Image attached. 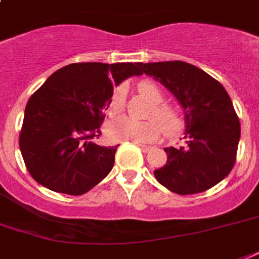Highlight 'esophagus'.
Instances as JSON below:
<instances>
[{"label": "esophagus", "mask_w": 259, "mask_h": 259, "mask_svg": "<svg viewBox=\"0 0 259 259\" xmlns=\"http://www.w3.org/2000/svg\"><path fill=\"white\" fill-rule=\"evenodd\" d=\"M138 146H140V148H141V150L142 152H150V150L153 149V148H152V146H149V145H142V144H137Z\"/></svg>", "instance_id": "1"}]
</instances>
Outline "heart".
Wrapping results in <instances>:
<instances>
[{"mask_svg":"<svg viewBox=\"0 0 259 259\" xmlns=\"http://www.w3.org/2000/svg\"><path fill=\"white\" fill-rule=\"evenodd\" d=\"M138 90L145 95L152 103L153 109L149 113V118L154 121L137 122L129 117L115 118L107 126V136L113 141L132 142H152L158 137L160 129L165 136H176L184 127V118L180 110L164 102V93L156 83L150 80H142L138 83ZM126 101L125 86H118L113 90L110 97L107 111L110 115H117L123 110Z\"/></svg>","mask_w":259,"mask_h":259,"instance_id":"1","label":"heart"}]
</instances>
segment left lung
<instances>
[{
  "label": "left lung",
  "instance_id": "8db88e82",
  "mask_svg": "<svg viewBox=\"0 0 259 259\" xmlns=\"http://www.w3.org/2000/svg\"><path fill=\"white\" fill-rule=\"evenodd\" d=\"M184 109L185 144L165 148L166 164L154 170L156 180L179 195L212 188L235 164L241 123L230 95L211 75L189 63H141Z\"/></svg>",
  "mask_w": 259,
  "mask_h": 259
}]
</instances>
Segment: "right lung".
Masks as SVG:
<instances>
[{
	"label": "right lung",
	"mask_w": 259,
	"mask_h": 259,
	"mask_svg": "<svg viewBox=\"0 0 259 259\" xmlns=\"http://www.w3.org/2000/svg\"><path fill=\"white\" fill-rule=\"evenodd\" d=\"M133 75H142L141 63H72L29 98L20 150L38 184L78 196L109 175L118 145L101 146L95 140L114 86Z\"/></svg>",
	"instance_id": "1"
}]
</instances>
